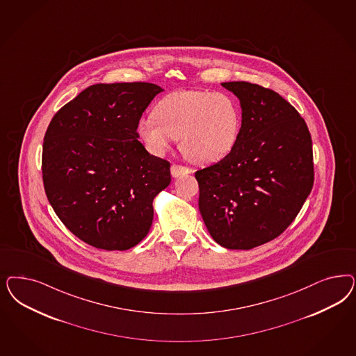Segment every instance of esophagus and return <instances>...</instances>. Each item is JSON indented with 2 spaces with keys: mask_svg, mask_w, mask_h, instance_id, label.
<instances>
[{
  "mask_svg": "<svg viewBox=\"0 0 356 356\" xmlns=\"http://www.w3.org/2000/svg\"><path fill=\"white\" fill-rule=\"evenodd\" d=\"M170 172H172V175L174 178H178V177H181V175L188 174L190 169H188V168H184V166H181V165H177V163H172V168H170Z\"/></svg>",
  "mask_w": 356,
  "mask_h": 356,
  "instance_id": "obj_1",
  "label": "esophagus"
}]
</instances>
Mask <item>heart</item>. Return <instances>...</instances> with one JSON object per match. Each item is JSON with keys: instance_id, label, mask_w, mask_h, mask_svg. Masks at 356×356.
I'll return each instance as SVG.
<instances>
[{"instance_id": "heart-1", "label": "heart", "mask_w": 356, "mask_h": 356, "mask_svg": "<svg viewBox=\"0 0 356 356\" xmlns=\"http://www.w3.org/2000/svg\"><path fill=\"white\" fill-rule=\"evenodd\" d=\"M240 110L225 92L179 90L156 107V115L138 120V132L153 154H163L179 138L181 149L195 163L222 160L240 134Z\"/></svg>"}]
</instances>
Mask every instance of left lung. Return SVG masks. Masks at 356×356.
<instances>
[{"label":"left lung","mask_w":356,"mask_h":356,"mask_svg":"<svg viewBox=\"0 0 356 356\" xmlns=\"http://www.w3.org/2000/svg\"><path fill=\"white\" fill-rule=\"evenodd\" d=\"M241 104V129L227 157L195 172L199 209L222 248L249 250L280 236L312 191L313 150L305 120L277 92L222 82Z\"/></svg>","instance_id":"8db88e82"}]
</instances>
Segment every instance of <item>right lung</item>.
<instances>
[{
    "instance_id": "1",
    "label": "right lung",
    "mask_w": 356,
    "mask_h": 356,
    "mask_svg": "<svg viewBox=\"0 0 356 356\" xmlns=\"http://www.w3.org/2000/svg\"><path fill=\"white\" fill-rule=\"evenodd\" d=\"M161 92L149 82L92 85L47 128L48 202L76 237L97 249L127 250L144 240L153 199L172 181L170 163L138 140V120Z\"/></svg>"
}]
</instances>
